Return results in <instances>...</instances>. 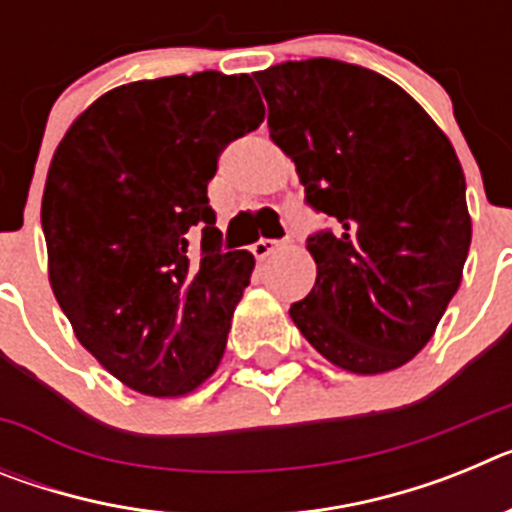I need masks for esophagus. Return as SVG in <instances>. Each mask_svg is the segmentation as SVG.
<instances>
[{"instance_id": "esophagus-1", "label": "esophagus", "mask_w": 512, "mask_h": 512, "mask_svg": "<svg viewBox=\"0 0 512 512\" xmlns=\"http://www.w3.org/2000/svg\"><path fill=\"white\" fill-rule=\"evenodd\" d=\"M282 248V241H274V238H261V241L253 243V256L256 259H269V256H274V253Z\"/></svg>"}]
</instances>
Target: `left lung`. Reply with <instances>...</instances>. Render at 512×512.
Returning a JSON list of instances; mask_svg holds the SVG:
<instances>
[{
	"label": "left lung",
	"instance_id": "obj_1",
	"mask_svg": "<svg viewBox=\"0 0 512 512\" xmlns=\"http://www.w3.org/2000/svg\"><path fill=\"white\" fill-rule=\"evenodd\" d=\"M269 135L330 228L307 238L318 279L289 315L354 374L392 372L431 341L472 243L454 146L395 81L336 58L256 74Z\"/></svg>",
	"mask_w": 512,
	"mask_h": 512
}]
</instances>
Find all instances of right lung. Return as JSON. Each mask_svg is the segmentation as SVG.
<instances>
[{
    "label": "right lung",
    "mask_w": 512,
    "mask_h": 512,
    "mask_svg": "<svg viewBox=\"0 0 512 512\" xmlns=\"http://www.w3.org/2000/svg\"><path fill=\"white\" fill-rule=\"evenodd\" d=\"M261 122L248 74L164 76L102 94L53 153L40 210L53 295L81 346L135 392L187 395L223 359L253 256L223 248L207 184L230 140Z\"/></svg>",
    "instance_id": "obj_1"
}]
</instances>
